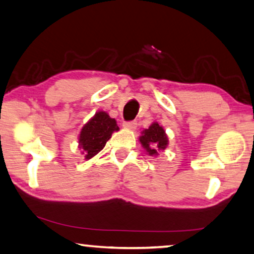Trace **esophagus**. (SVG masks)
<instances>
[{"instance_id":"obj_1","label":"esophagus","mask_w":254,"mask_h":254,"mask_svg":"<svg viewBox=\"0 0 254 254\" xmlns=\"http://www.w3.org/2000/svg\"><path fill=\"white\" fill-rule=\"evenodd\" d=\"M124 127L128 128V129H130V130H134V129H136V127H137V123H136V122H126V123H124Z\"/></svg>"}]
</instances>
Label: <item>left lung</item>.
Listing matches in <instances>:
<instances>
[{"label": "left lung", "instance_id": "8db88e82", "mask_svg": "<svg viewBox=\"0 0 254 254\" xmlns=\"http://www.w3.org/2000/svg\"><path fill=\"white\" fill-rule=\"evenodd\" d=\"M139 142L150 155H158L159 150H165L168 145L166 131L158 123H153L147 129L142 131Z\"/></svg>", "mask_w": 254, "mask_h": 254}]
</instances>
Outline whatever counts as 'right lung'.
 Instances as JSON below:
<instances>
[{"label":"right lung","instance_id":"add662e5","mask_svg":"<svg viewBox=\"0 0 254 254\" xmlns=\"http://www.w3.org/2000/svg\"><path fill=\"white\" fill-rule=\"evenodd\" d=\"M119 130L114 118L107 112L99 111L89 122L81 128L79 134V147L85 159H91L103 149L111 138L114 131Z\"/></svg>","mask_w":254,"mask_h":254}]
</instances>
